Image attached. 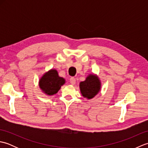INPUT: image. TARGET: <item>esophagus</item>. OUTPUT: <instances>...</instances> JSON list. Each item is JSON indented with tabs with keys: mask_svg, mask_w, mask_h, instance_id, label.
Wrapping results in <instances>:
<instances>
[{
	"mask_svg": "<svg viewBox=\"0 0 148 148\" xmlns=\"http://www.w3.org/2000/svg\"><path fill=\"white\" fill-rule=\"evenodd\" d=\"M70 83L72 85H74V84H76V79L74 77H71L70 79Z\"/></svg>",
	"mask_w": 148,
	"mask_h": 148,
	"instance_id": "esophagus-1",
	"label": "esophagus"
}]
</instances>
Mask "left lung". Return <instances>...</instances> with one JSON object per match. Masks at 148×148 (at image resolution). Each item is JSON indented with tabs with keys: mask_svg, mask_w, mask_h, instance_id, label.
<instances>
[{
	"mask_svg": "<svg viewBox=\"0 0 148 148\" xmlns=\"http://www.w3.org/2000/svg\"><path fill=\"white\" fill-rule=\"evenodd\" d=\"M101 87V81L95 74H89L85 80L79 83L81 95L86 99L94 98L100 92Z\"/></svg>",
	"mask_w": 148,
	"mask_h": 148,
	"instance_id": "1",
	"label": "left lung"
}]
</instances>
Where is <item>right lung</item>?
<instances>
[{"instance_id": "add662e5", "label": "right lung", "mask_w": 148, "mask_h": 148, "mask_svg": "<svg viewBox=\"0 0 148 148\" xmlns=\"http://www.w3.org/2000/svg\"><path fill=\"white\" fill-rule=\"evenodd\" d=\"M64 77L59 76L57 70L51 69L46 72L39 80V86L45 95L52 96L57 93L65 83Z\"/></svg>"}]
</instances>
